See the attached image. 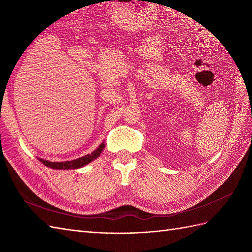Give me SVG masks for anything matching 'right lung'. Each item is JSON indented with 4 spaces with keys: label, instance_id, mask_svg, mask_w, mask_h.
<instances>
[{
    "label": "right lung",
    "instance_id": "right-lung-1",
    "mask_svg": "<svg viewBox=\"0 0 252 252\" xmlns=\"http://www.w3.org/2000/svg\"><path fill=\"white\" fill-rule=\"evenodd\" d=\"M104 147H105L104 143H102L94 152H92L90 154H87V156L82 157L76 159L66 160V162H50V160H46L42 158H38V159H39L43 165H46L47 167H49V168H52V169H60V170L61 169H77L89 164L90 162H93L94 159L100 157V154L103 151V149H104Z\"/></svg>",
    "mask_w": 252,
    "mask_h": 252
}]
</instances>
